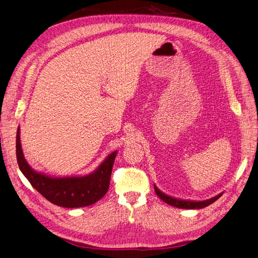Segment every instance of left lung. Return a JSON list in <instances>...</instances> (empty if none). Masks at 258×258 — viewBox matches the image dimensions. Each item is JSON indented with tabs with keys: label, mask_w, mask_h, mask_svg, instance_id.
Wrapping results in <instances>:
<instances>
[{
	"label": "left lung",
	"mask_w": 258,
	"mask_h": 258,
	"mask_svg": "<svg viewBox=\"0 0 258 258\" xmlns=\"http://www.w3.org/2000/svg\"><path fill=\"white\" fill-rule=\"evenodd\" d=\"M154 190H155L156 195L159 196L163 202H165L166 204H168L170 206L181 208V209H203V208L213 204L215 201H218V199L222 196V193H221V194L214 196L210 199H207V201H204V202H192V201H183V199H177V198L170 197L168 195L164 194L163 192H161V190L155 185H154Z\"/></svg>",
	"instance_id": "1"
}]
</instances>
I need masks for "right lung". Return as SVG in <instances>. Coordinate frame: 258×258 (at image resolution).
Wrapping results in <instances>:
<instances>
[{"instance_id":"1","label":"right lung","mask_w":258,"mask_h":258,"mask_svg":"<svg viewBox=\"0 0 258 258\" xmlns=\"http://www.w3.org/2000/svg\"><path fill=\"white\" fill-rule=\"evenodd\" d=\"M117 152H111L93 172L86 176L51 177L44 172L34 170L24 159L19 126L16 137V154L23 176L47 201L64 208L91 206L107 193Z\"/></svg>"}]
</instances>
